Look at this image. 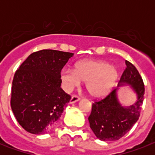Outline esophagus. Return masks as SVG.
I'll list each match as a JSON object with an SVG mask.
<instances>
[{
  "label": "esophagus",
  "instance_id": "esophagus-1",
  "mask_svg": "<svg viewBox=\"0 0 155 155\" xmlns=\"http://www.w3.org/2000/svg\"><path fill=\"white\" fill-rule=\"evenodd\" d=\"M80 100V98L78 96H76V95H74V96H72L71 97V98L70 100V104H73V103H75V102L79 101Z\"/></svg>",
  "mask_w": 155,
  "mask_h": 155
}]
</instances>
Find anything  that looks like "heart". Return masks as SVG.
<instances>
[{
  "label": "heart",
  "instance_id": "heart-1",
  "mask_svg": "<svg viewBox=\"0 0 155 155\" xmlns=\"http://www.w3.org/2000/svg\"><path fill=\"white\" fill-rule=\"evenodd\" d=\"M118 77L117 68L107 62L99 60H82L75 66V70L65 69L61 74L63 84L71 91L86 82V88L92 97H101L107 94Z\"/></svg>",
  "mask_w": 155,
  "mask_h": 155
}]
</instances>
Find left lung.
Returning <instances> with one entry per match:
<instances>
[{
  "instance_id": "8db88e82",
  "label": "left lung",
  "mask_w": 155,
  "mask_h": 155,
  "mask_svg": "<svg viewBox=\"0 0 155 155\" xmlns=\"http://www.w3.org/2000/svg\"><path fill=\"white\" fill-rule=\"evenodd\" d=\"M125 65L118 86L130 84L137 94V101L129 107H123L118 101L117 88L103 99L95 100L88 120L94 134L101 141L119 140L130 131L140 117L144 100V83L134 64L125 60Z\"/></svg>"
}]
</instances>
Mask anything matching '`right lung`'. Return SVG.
<instances>
[{
	"instance_id": "1",
	"label": "right lung",
	"mask_w": 155,
	"mask_h": 155,
	"mask_svg": "<svg viewBox=\"0 0 155 155\" xmlns=\"http://www.w3.org/2000/svg\"><path fill=\"white\" fill-rule=\"evenodd\" d=\"M73 54L41 50L28 56L16 71L10 105L18 122L27 132H49L70 101V95L60 87L61 71Z\"/></svg>"
}]
</instances>
